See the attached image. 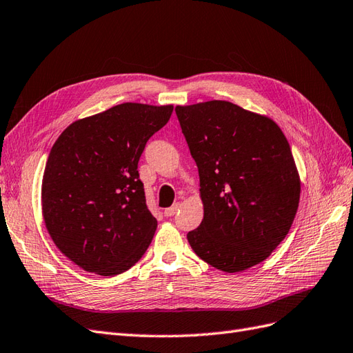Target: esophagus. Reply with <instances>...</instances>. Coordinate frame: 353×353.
<instances>
[{"instance_id":"34e87169","label":"esophagus","mask_w":353,"mask_h":353,"mask_svg":"<svg viewBox=\"0 0 353 353\" xmlns=\"http://www.w3.org/2000/svg\"><path fill=\"white\" fill-rule=\"evenodd\" d=\"M179 210H180V203L177 202V203H174L173 207L165 208V210H164V215H165V217H173V215H174Z\"/></svg>"}]
</instances>
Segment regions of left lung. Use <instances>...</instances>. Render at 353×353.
Here are the masks:
<instances>
[{
    "instance_id": "obj_1",
    "label": "left lung",
    "mask_w": 353,
    "mask_h": 353,
    "mask_svg": "<svg viewBox=\"0 0 353 353\" xmlns=\"http://www.w3.org/2000/svg\"><path fill=\"white\" fill-rule=\"evenodd\" d=\"M199 172L203 220L188 233L195 254L225 272L267 259L296 215L301 179L286 136L267 116L229 101L177 105Z\"/></svg>"
}]
</instances>
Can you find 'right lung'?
I'll list each match as a JSON object with an SVG mask.
<instances>
[{
  "label": "right lung",
  "mask_w": 353,
  "mask_h": 353,
  "mask_svg": "<svg viewBox=\"0 0 353 353\" xmlns=\"http://www.w3.org/2000/svg\"><path fill=\"white\" fill-rule=\"evenodd\" d=\"M173 105L124 102L72 123L51 148L42 179V215L55 246L99 276L133 267L157 220L146 207L138 163Z\"/></svg>",
  "instance_id": "obj_1"
}]
</instances>
